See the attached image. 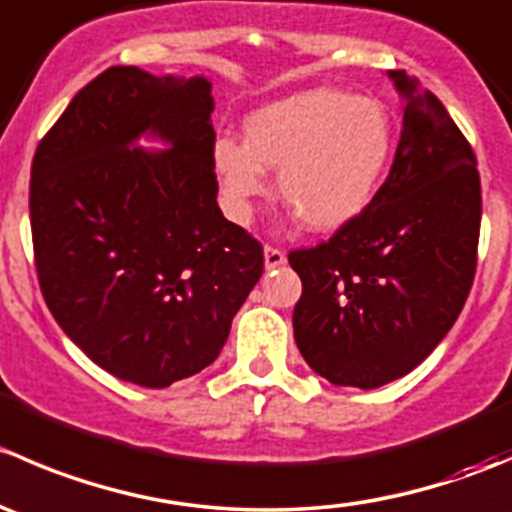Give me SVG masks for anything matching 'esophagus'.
<instances>
[{"label":"esophagus","mask_w":512,"mask_h":512,"mask_svg":"<svg viewBox=\"0 0 512 512\" xmlns=\"http://www.w3.org/2000/svg\"><path fill=\"white\" fill-rule=\"evenodd\" d=\"M285 252L280 250V247H272V245H265V267L267 270H275V267L285 265Z\"/></svg>","instance_id":"34e87169"}]
</instances>
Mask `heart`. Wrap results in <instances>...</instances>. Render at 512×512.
Segmentation results:
<instances>
[{
	"instance_id": "obj_1",
	"label": "heart",
	"mask_w": 512,
	"mask_h": 512,
	"mask_svg": "<svg viewBox=\"0 0 512 512\" xmlns=\"http://www.w3.org/2000/svg\"><path fill=\"white\" fill-rule=\"evenodd\" d=\"M391 153L394 126L379 101L322 86L252 111L245 141L215 138L213 168L240 223L267 193V168H277L282 203L309 230L337 232L369 208Z\"/></svg>"
}]
</instances>
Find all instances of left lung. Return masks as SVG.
I'll return each instance as SVG.
<instances>
[{
    "instance_id": "1",
    "label": "left lung",
    "mask_w": 512,
    "mask_h": 512,
    "mask_svg": "<svg viewBox=\"0 0 512 512\" xmlns=\"http://www.w3.org/2000/svg\"><path fill=\"white\" fill-rule=\"evenodd\" d=\"M389 178L352 225L289 252L302 280L294 342L337 386L376 389L416 369L461 314L476 277L480 175L471 143L418 79Z\"/></svg>"
}]
</instances>
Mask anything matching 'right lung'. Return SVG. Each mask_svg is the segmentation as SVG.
Here are the masks:
<instances>
[{
	"instance_id": "obj_1",
	"label": "right lung",
	"mask_w": 512,
	"mask_h": 512,
	"mask_svg": "<svg viewBox=\"0 0 512 512\" xmlns=\"http://www.w3.org/2000/svg\"><path fill=\"white\" fill-rule=\"evenodd\" d=\"M203 76L111 66L36 146V277L66 337L131 384L165 389L218 359L265 270L218 208L215 103ZM141 135L168 152L135 148Z\"/></svg>"
}]
</instances>
